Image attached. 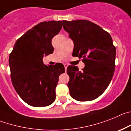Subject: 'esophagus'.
<instances>
[{"instance_id": "1", "label": "esophagus", "mask_w": 131, "mask_h": 131, "mask_svg": "<svg viewBox=\"0 0 131 131\" xmlns=\"http://www.w3.org/2000/svg\"><path fill=\"white\" fill-rule=\"evenodd\" d=\"M64 68H65V70H67V67H68V64H66V63H64Z\"/></svg>"}]
</instances>
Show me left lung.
<instances>
[{
    "instance_id": "obj_1",
    "label": "left lung",
    "mask_w": 131,
    "mask_h": 131,
    "mask_svg": "<svg viewBox=\"0 0 131 131\" xmlns=\"http://www.w3.org/2000/svg\"><path fill=\"white\" fill-rule=\"evenodd\" d=\"M74 42L72 55L83 58L85 67H67L70 95L78 101H93L106 89L115 70V48L108 32L88 20L63 21Z\"/></svg>"
}]
</instances>
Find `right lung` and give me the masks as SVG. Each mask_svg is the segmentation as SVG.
Listing matches in <instances>:
<instances>
[{"instance_id":"right-lung-1","label":"right lung","mask_w":131,"mask_h":131,"mask_svg":"<svg viewBox=\"0 0 131 131\" xmlns=\"http://www.w3.org/2000/svg\"><path fill=\"white\" fill-rule=\"evenodd\" d=\"M62 26L60 21L38 23L16 41L10 54L13 86L23 101L32 106H47L56 98L55 88L64 67L61 63L47 66L42 59L53 53L51 40Z\"/></svg>"}]
</instances>
